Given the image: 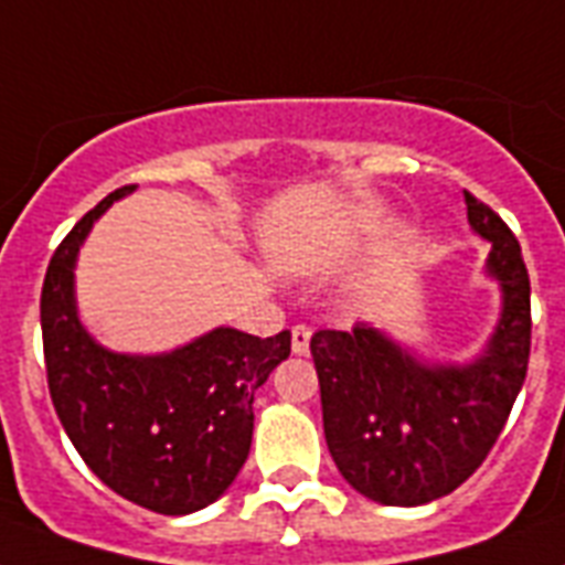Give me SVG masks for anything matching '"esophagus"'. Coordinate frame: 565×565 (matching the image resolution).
Wrapping results in <instances>:
<instances>
[{"mask_svg": "<svg viewBox=\"0 0 565 565\" xmlns=\"http://www.w3.org/2000/svg\"><path fill=\"white\" fill-rule=\"evenodd\" d=\"M309 342H312V330L303 327V323H297L295 330H291V351H295L297 356H306V353H309Z\"/></svg>", "mask_w": 565, "mask_h": 565, "instance_id": "obj_1", "label": "esophagus"}]
</instances>
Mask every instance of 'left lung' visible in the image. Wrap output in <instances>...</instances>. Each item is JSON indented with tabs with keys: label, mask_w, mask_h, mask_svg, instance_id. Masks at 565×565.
I'll use <instances>...</instances> for the list:
<instances>
[{
	"label": "left lung",
	"mask_w": 565,
	"mask_h": 565,
	"mask_svg": "<svg viewBox=\"0 0 565 565\" xmlns=\"http://www.w3.org/2000/svg\"><path fill=\"white\" fill-rule=\"evenodd\" d=\"M462 196L471 233L489 242L487 277L501 288L495 330L475 360H422L369 323L318 330L309 344L332 462L377 504H430L466 483L504 430L527 374L531 279L522 247L487 203Z\"/></svg>",
	"instance_id": "1"
}]
</instances>
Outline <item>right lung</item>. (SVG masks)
<instances>
[{
  "label": "right lung",
  "instance_id": "1",
  "mask_svg": "<svg viewBox=\"0 0 565 565\" xmlns=\"http://www.w3.org/2000/svg\"><path fill=\"white\" fill-rule=\"evenodd\" d=\"M117 188L70 230L41 295L46 377L70 441L117 495L188 515L233 487L253 441V395L291 353V332L259 339L214 327L168 353L108 351L78 318L76 262L94 223L132 194Z\"/></svg>",
  "mask_w": 565,
  "mask_h": 565
}]
</instances>
